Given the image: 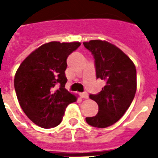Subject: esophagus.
<instances>
[{"instance_id":"obj_1","label":"esophagus","mask_w":158,"mask_h":158,"mask_svg":"<svg viewBox=\"0 0 158 158\" xmlns=\"http://www.w3.org/2000/svg\"><path fill=\"white\" fill-rule=\"evenodd\" d=\"M80 96H81L82 98H84V99L89 98V94H88V93H86V92L80 94Z\"/></svg>"}]
</instances>
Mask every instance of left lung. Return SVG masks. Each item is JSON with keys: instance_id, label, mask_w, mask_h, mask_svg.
<instances>
[{"instance_id": "obj_1", "label": "left lung", "mask_w": 158, "mask_h": 158, "mask_svg": "<svg viewBox=\"0 0 158 158\" xmlns=\"http://www.w3.org/2000/svg\"><path fill=\"white\" fill-rule=\"evenodd\" d=\"M83 43L94 55L97 78L106 81L98 95L89 96L98 105V112L86 117V121L94 127H108L122 117L135 98L136 68L130 57L112 43L102 40Z\"/></svg>"}]
</instances>
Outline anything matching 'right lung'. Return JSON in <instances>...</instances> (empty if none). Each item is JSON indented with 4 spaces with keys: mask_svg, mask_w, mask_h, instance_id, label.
Segmentation results:
<instances>
[{
    "mask_svg": "<svg viewBox=\"0 0 158 158\" xmlns=\"http://www.w3.org/2000/svg\"><path fill=\"white\" fill-rule=\"evenodd\" d=\"M79 42H50L40 46L23 60L15 75L19 103L25 115L42 128L56 127L61 122L68 105L78 97L64 89L66 60ZM60 88L55 89V85Z\"/></svg>",
    "mask_w": 158,
    "mask_h": 158,
    "instance_id": "add662e5",
    "label": "right lung"
}]
</instances>
